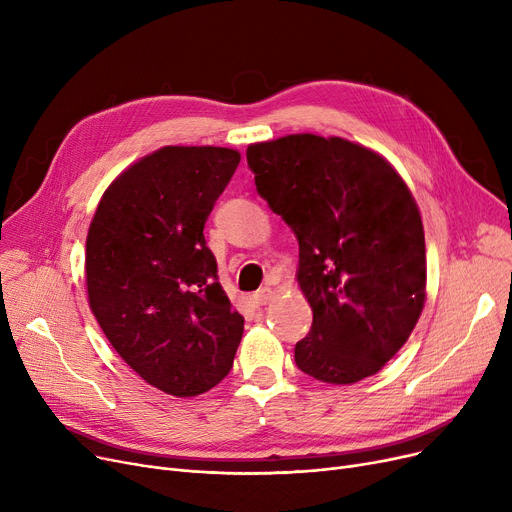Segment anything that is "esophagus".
I'll use <instances>...</instances> for the list:
<instances>
[{"label": "esophagus", "instance_id": "esophagus-1", "mask_svg": "<svg viewBox=\"0 0 512 512\" xmlns=\"http://www.w3.org/2000/svg\"><path fill=\"white\" fill-rule=\"evenodd\" d=\"M274 290L270 288V286H263V288H259L255 294H253V303L257 305V307H263V305H267L270 303L272 299H274Z\"/></svg>", "mask_w": 512, "mask_h": 512}]
</instances>
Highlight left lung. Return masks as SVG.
I'll list each match as a JSON object with an SVG mask.
<instances>
[{"label":"left lung","mask_w":512,"mask_h":512,"mask_svg":"<svg viewBox=\"0 0 512 512\" xmlns=\"http://www.w3.org/2000/svg\"><path fill=\"white\" fill-rule=\"evenodd\" d=\"M257 193L299 238V288L313 309L294 361L346 386L378 373L425 305L423 222L386 157L342 137L301 132L247 147Z\"/></svg>","instance_id":"left-lung-1"}]
</instances>
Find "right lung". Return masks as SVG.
Returning a JSON list of instances; mask_svg holds the SVG:
<instances>
[{"mask_svg":"<svg viewBox=\"0 0 512 512\" xmlns=\"http://www.w3.org/2000/svg\"><path fill=\"white\" fill-rule=\"evenodd\" d=\"M238 161L228 147H161L114 178L89 226L97 324L130 369L178 398L226 378L245 330L203 236Z\"/></svg>","mask_w":512,"mask_h":512,"instance_id":"1","label":"right lung"}]
</instances>
